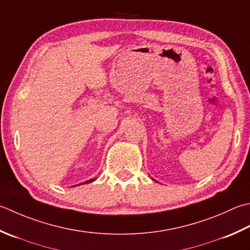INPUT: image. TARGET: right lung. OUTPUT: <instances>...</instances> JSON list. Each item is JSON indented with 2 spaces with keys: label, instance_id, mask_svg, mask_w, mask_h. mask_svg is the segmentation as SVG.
Segmentation results:
<instances>
[{
  "label": "right lung",
  "instance_id": "add662e5",
  "mask_svg": "<svg viewBox=\"0 0 250 250\" xmlns=\"http://www.w3.org/2000/svg\"><path fill=\"white\" fill-rule=\"evenodd\" d=\"M95 179H91V180H89V181H86V182H84V183H90V182H93V181H94ZM81 184H83V183H81Z\"/></svg>",
  "mask_w": 250,
  "mask_h": 250
}]
</instances>
